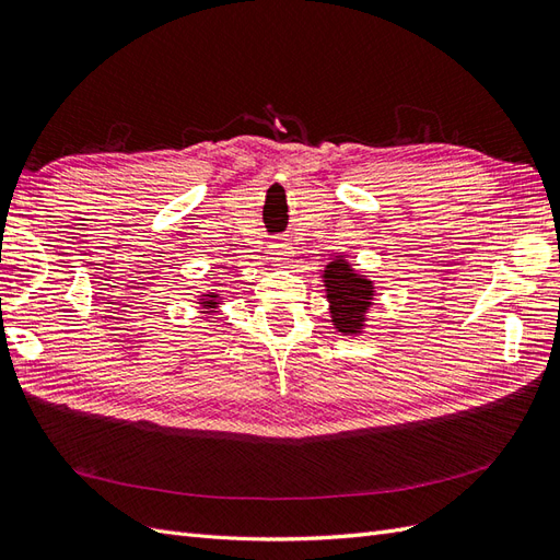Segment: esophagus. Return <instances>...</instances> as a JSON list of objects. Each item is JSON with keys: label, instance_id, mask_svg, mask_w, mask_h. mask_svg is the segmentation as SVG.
Listing matches in <instances>:
<instances>
[{"label": "esophagus", "instance_id": "1", "mask_svg": "<svg viewBox=\"0 0 560 560\" xmlns=\"http://www.w3.org/2000/svg\"><path fill=\"white\" fill-rule=\"evenodd\" d=\"M268 257H270V261H273L276 266H284L287 261H290V257H292L290 243H284V241L273 243V245H270V249H268Z\"/></svg>", "mask_w": 560, "mask_h": 560}]
</instances>
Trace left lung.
Masks as SVG:
<instances>
[{
	"label": "left lung",
	"mask_w": 560,
	"mask_h": 560,
	"mask_svg": "<svg viewBox=\"0 0 560 560\" xmlns=\"http://www.w3.org/2000/svg\"><path fill=\"white\" fill-rule=\"evenodd\" d=\"M325 287L334 327L341 334H360L364 329L366 313L374 306L376 287L366 276L354 273L352 266L336 257L325 268Z\"/></svg>",
	"instance_id": "obj_1"
}]
</instances>
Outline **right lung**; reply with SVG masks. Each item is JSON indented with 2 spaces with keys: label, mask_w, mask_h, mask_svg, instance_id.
I'll return each instance as SVG.
<instances>
[{
  "label": "right lung",
  "mask_w": 560,
  "mask_h": 560,
  "mask_svg": "<svg viewBox=\"0 0 560 560\" xmlns=\"http://www.w3.org/2000/svg\"><path fill=\"white\" fill-rule=\"evenodd\" d=\"M217 299H219L217 292H208V294H202L198 301L202 303V308H217Z\"/></svg>",
  "instance_id": "add662e5"
}]
</instances>
